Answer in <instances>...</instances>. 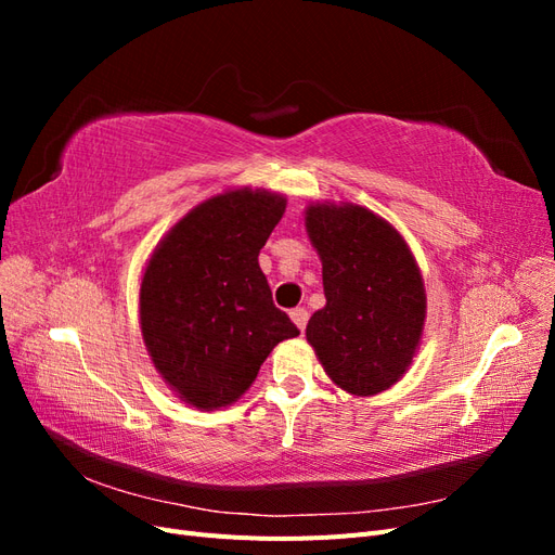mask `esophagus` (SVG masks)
Listing matches in <instances>:
<instances>
[{"label":"esophagus","mask_w":555,"mask_h":555,"mask_svg":"<svg viewBox=\"0 0 555 555\" xmlns=\"http://www.w3.org/2000/svg\"><path fill=\"white\" fill-rule=\"evenodd\" d=\"M289 317H292V322L296 324V328L304 333L306 331V324H308V310H304V308H294L292 312H289Z\"/></svg>","instance_id":"obj_1"}]
</instances>
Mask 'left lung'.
I'll use <instances>...</instances> for the list:
<instances>
[{"label":"left lung","mask_w":555,"mask_h":555,"mask_svg":"<svg viewBox=\"0 0 555 555\" xmlns=\"http://www.w3.org/2000/svg\"><path fill=\"white\" fill-rule=\"evenodd\" d=\"M304 220L326 296L306 328L310 347L343 391L391 389L422 347L428 310L408 241L371 208L345 201H310Z\"/></svg>","instance_id":"1"}]
</instances>
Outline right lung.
Wrapping results in <instances>:
<instances>
[{
    "mask_svg": "<svg viewBox=\"0 0 555 555\" xmlns=\"http://www.w3.org/2000/svg\"><path fill=\"white\" fill-rule=\"evenodd\" d=\"M287 210L271 190L227 188L164 233L145 261L139 324L164 384L194 410L236 402L292 319L273 306L259 251Z\"/></svg>",
    "mask_w": 555,
    "mask_h": 555,
    "instance_id": "add662e5",
    "label": "right lung"
}]
</instances>
